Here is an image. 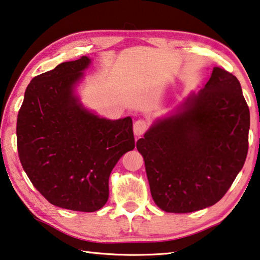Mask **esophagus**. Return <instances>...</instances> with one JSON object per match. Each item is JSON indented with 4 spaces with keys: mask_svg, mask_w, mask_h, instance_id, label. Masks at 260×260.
<instances>
[{
    "mask_svg": "<svg viewBox=\"0 0 260 260\" xmlns=\"http://www.w3.org/2000/svg\"><path fill=\"white\" fill-rule=\"evenodd\" d=\"M133 129H134V134L136 136H141L145 133V131L148 129V122L143 119H140V120H136L134 122V126H133Z\"/></svg>",
    "mask_w": 260,
    "mask_h": 260,
    "instance_id": "obj_1",
    "label": "esophagus"
}]
</instances>
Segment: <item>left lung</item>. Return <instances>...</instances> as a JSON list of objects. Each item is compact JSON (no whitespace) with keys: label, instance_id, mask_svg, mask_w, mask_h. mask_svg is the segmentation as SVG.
<instances>
[{"label":"left lung","instance_id":"obj_1","mask_svg":"<svg viewBox=\"0 0 260 260\" xmlns=\"http://www.w3.org/2000/svg\"><path fill=\"white\" fill-rule=\"evenodd\" d=\"M249 128L240 82L215 67L204 88L155 120L136 143L155 205L183 214L218 202L243 167Z\"/></svg>","mask_w":260,"mask_h":260}]
</instances>
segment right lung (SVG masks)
<instances>
[{
  "mask_svg": "<svg viewBox=\"0 0 260 260\" xmlns=\"http://www.w3.org/2000/svg\"><path fill=\"white\" fill-rule=\"evenodd\" d=\"M91 59L67 61L31 79L17 119L19 159L50 204L92 212L109 198V176L135 148L131 117L110 120L75 94Z\"/></svg>",
  "mask_w": 260,
  "mask_h": 260,
  "instance_id": "right-lung-1",
  "label": "right lung"
}]
</instances>
